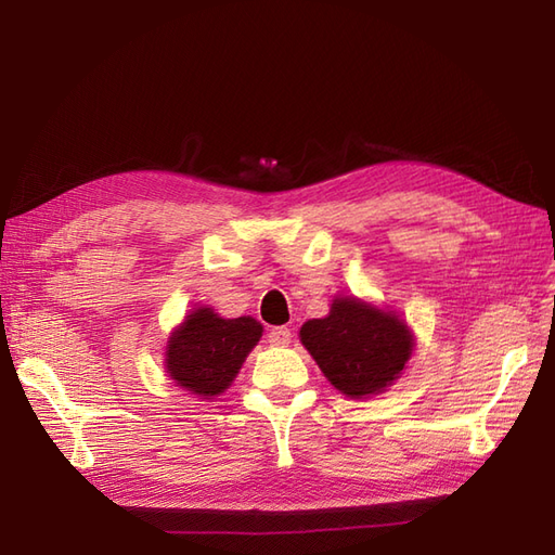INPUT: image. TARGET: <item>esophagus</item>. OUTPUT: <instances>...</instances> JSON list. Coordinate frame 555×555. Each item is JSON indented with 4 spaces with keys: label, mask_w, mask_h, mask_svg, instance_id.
<instances>
[{
    "label": "esophagus",
    "mask_w": 555,
    "mask_h": 555,
    "mask_svg": "<svg viewBox=\"0 0 555 555\" xmlns=\"http://www.w3.org/2000/svg\"><path fill=\"white\" fill-rule=\"evenodd\" d=\"M268 343L275 347H287L292 343V331L287 326H275L268 331Z\"/></svg>",
    "instance_id": "obj_1"
}]
</instances>
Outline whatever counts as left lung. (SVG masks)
I'll return each mask as SVG.
<instances>
[{
  "label": "left lung",
  "mask_w": 555,
  "mask_h": 555,
  "mask_svg": "<svg viewBox=\"0 0 555 555\" xmlns=\"http://www.w3.org/2000/svg\"><path fill=\"white\" fill-rule=\"evenodd\" d=\"M300 343L349 398L384 391L405 367L414 345L402 319L357 298H335L328 317L304 324Z\"/></svg>",
  "instance_id": "left-lung-1"
}]
</instances>
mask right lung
Instances as JSON below:
<instances>
[{"label": "right lung", "mask_w": 555, "mask_h": 555, "mask_svg": "<svg viewBox=\"0 0 555 555\" xmlns=\"http://www.w3.org/2000/svg\"><path fill=\"white\" fill-rule=\"evenodd\" d=\"M259 338L257 319H222L210 308H198L171 335L166 371L178 386L196 396H220Z\"/></svg>", "instance_id": "1"}]
</instances>
